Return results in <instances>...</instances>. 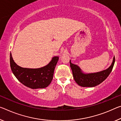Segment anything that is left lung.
<instances>
[{
    "label": "left lung",
    "mask_w": 121,
    "mask_h": 121,
    "mask_svg": "<svg viewBox=\"0 0 121 121\" xmlns=\"http://www.w3.org/2000/svg\"><path fill=\"white\" fill-rule=\"evenodd\" d=\"M115 56L112 62L109 67L102 71L91 73H86L78 65L72 64L70 60V67L72 70L74 79L76 83L83 87H93L102 83L112 72L115 64Z\"/></svg>",
    "instance_id": "left-lung-1"
}]
</instances>
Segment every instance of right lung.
<instances>
[{
	"mask_svg": "<svg viewBox=\"0 0 121 121\" xmlns=\"http://www.w3.org/2000/svg\"><path fill=\"white\" fill-rule=\"evenodd\" d=\"M59 57L54 56L47 65L38 68H23L18 66L10 53V66L12 72L21 83L31 89H42L48 86L52 81L54 71Z\"/></svg>",
	"mask_w": 121,
	"mask_h": 121,
	"instance_id": "right-lung-1",
	"label": "right lung"
}]
</instances>
